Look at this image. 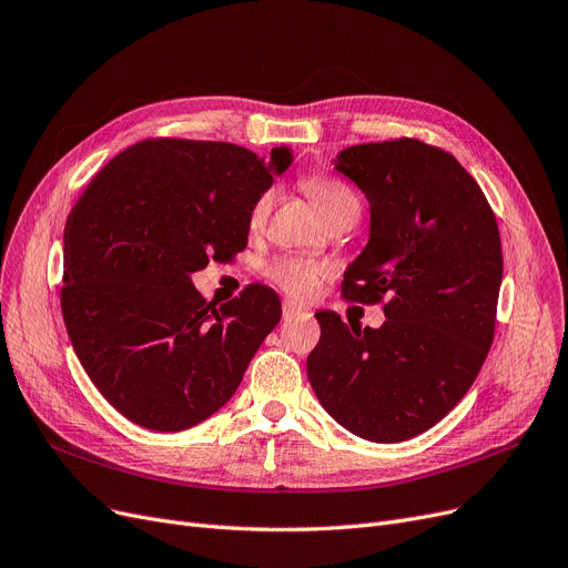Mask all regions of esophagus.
Wrapping results in <instances>:
<instances>
[{
  "mask_svg": "<svg viewBox=\"0 0 568 568\" xmlns=\"http://www.w3.org/2000/svg\"><path fill=\"white\" fill-rule=\"evenodd\" d=\"M305 310L298 305V303H293V301H284V305H282V314H284V322H291L293 316H301Z\"/></svg>",
  "mask_w": 568,
  "mask_h": 568,
  "instance_id": "obj_1",
  "label": "esophagus"
}]
</instances>
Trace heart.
<instances>
[{
    "label": "heart",
    "mask_w": 568,
    "mask_h": 568,
    "mask_svg": "<svg viewBox=\"0 0 568 568\" xmlns=\"http://www.w3.org/2000/svg\"><path fill=\"white\" fill-rule=\"evenodd\" d=\"M303 189L312 197L320 214L326 219V223H335L347 216H358L361 212V200L356 191L347 186L345 181L333 179V176H307L303 181ZM272 200H275V193L272 191H265L256 197L252 212H248V223H252V229H258V225L265 221L272 207ZM267 275L277 286L291 293V296L305 298L324 277V267L303 258H280L267 267Z\"/></svg>",
    "instance_id": "1"
}]
</instances>
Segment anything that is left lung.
<instances>
[{
    "label": "left lung",
    "instance_id": "1",
    "mask_svg": "<svg viewBox=\"0 0 568 568\" xmlns=\"http://www.w3.org/2000/svg\"><path fill=\"white\" fill-rule=\"evenodd\" d=\"M335 170L371 202V237L349 263L345 298L384 305L379 328L316 312L307 377L324 410L354 436L424 434L478 377L494 339L501 237L485 193L452 153L419 140L339 151Z\"/></svg>",
    "mask_w": 568,
    "mask_h": 568
}]
</instances>
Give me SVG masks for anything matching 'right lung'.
I'll return each mask as SVG.
<instances>
[{
  "instance_id": "add662e5",
  "label": "right lung",
  "mask_w": 568,
  "mask_h": 568,
  "mask_svg": "<svg viewBox=\"0 0 568 568\" xmlns=\"http://www.w3.org/2000/svg\"><path fill=\"white\" fill-rule=\"evenodd\" d=\"M293 161L225 142L144 140L90 181L64 225L62 316L98 392L130 422L184 430L237 392L282 320L252 284L219 310L191 275L246 246L248 212Z\"/></svg>"
}]
</instances>
